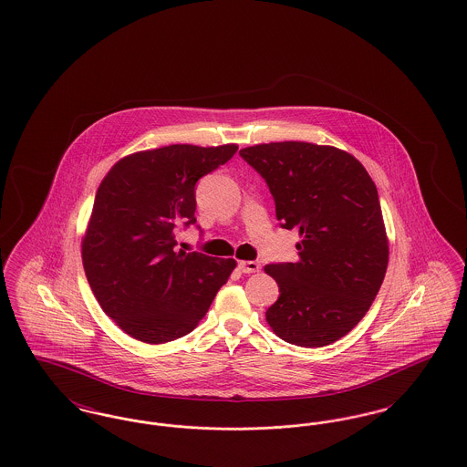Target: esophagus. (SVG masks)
<instances>
[{"label": "esophagus", "mask_w": 467, "mask_h": 467, "mask_svg": "<svg viewBox=\"0 0 467 467\" xmlns=\"http://www.w3.org/2000/svg\"><path fill=\"white\" fill-rule=\"evenodd\" d=\"M238 266H240V269L244 271V273H257L259 269H261V265L259 263H255V261H240L238 263Z\"/></svg>", "instance_id": "34e87169"}]
</instances>
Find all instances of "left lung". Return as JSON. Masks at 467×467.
<instances>
[{"instance_id":"1","label":"left lung","mask_w":467,"mask_h":467,"mask_svg":"<svg viewBox=\"0 0 467 467\" xmlns=\"http://www.w3.org/2000/svg\"><path fill=\"white\" fill-rule=\"evenodd\" d=\"M240 154L266 180L282 227L301 238L297 263L265 267L280 289L266 322L292 345H331L362 320L385 278L377 185L356 157L331 145L275 141Z\"/></svg>"}]
</instances>
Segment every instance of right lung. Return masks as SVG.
Masks as SVG:
<instances>
[{
    "mask_svg": "<svg viewBox=\"0 0 467 467\" xmlns=\"http://www.w3.org/2000/svg\"><path fill=\"white\" fill-rule=\"evenodd\" d=\"M238 145H168L122 157L101 180L82 238L90 289L134 339L159 345L191 333L234 259L175 252L180 223H196V182Z\"/></svg>",
    "mask_w": 467,
    "mask_h": 467,
    "instance_id": "right-lung-1",
    "label": "right lung"
}]
</instances>
